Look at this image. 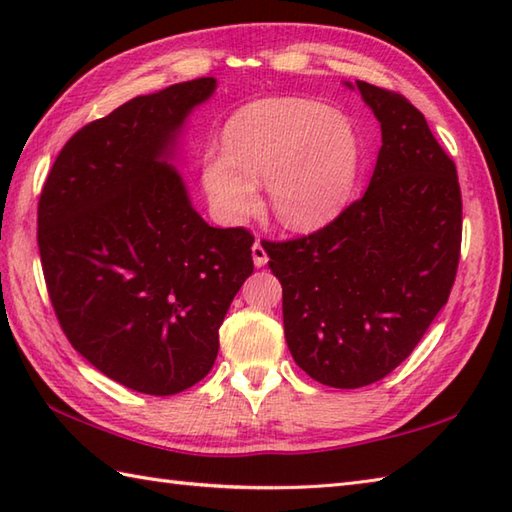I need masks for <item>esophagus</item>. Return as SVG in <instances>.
Here are the masks:
<instances>
[{
	"label": "esophagus",
	"instance_id": "obj_1",
	"mask_svg": "<svg viewBox=\"0 0 512 512\" xmlns=\"http://www.w3.org/2000/svg\"><path fill=\"white\" fill-rule=\"evenodd\" d=\"M253 262H255L257 268H262V266L268 264V253H266V248L262 246L259 239H255V244H253Z\"/></svg>",
	"mask_w": 512,
	"mask_h": 512
}]
</instances>
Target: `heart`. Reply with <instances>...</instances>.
I'll return each mask as SVG.
<instances>
[{"label": "heart", "mask_w": 512, "mask_h": 512, "mask_svg": "<svg viewBox=\"0 0 512 512\" xmlns=\"http://www.w3.org/2000/svg\"><path fill=\"white\" fill-rule=\"evenodd\" d=\"M363 143L350 118L303 99H268L237 110L224 147L209 145L200 180L217 220L239 224L257 209L266 182L277 220L295 228L330 222L350 202Z\"/></svg>", "instance_id": "obj_1"}]
</instances>
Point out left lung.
<instances>
[{
  "label": "left lung",
  "instance_id": "obj_1",
  "mask_svg": "<svg viewBox=\"0 0 512 512\" xmlns=\"http://www.w3.org/2000/svg\"><path fill=\"white\" fill-rule=\"evenodd\" d=\"M356 88L383 132L365 195L319 231L262 242L292 358L339 389L372 385L413 352L449 299L462 244L458 171L422 112L372 83Z\"/></svg>",
  "mask_w": 512,
  "mask_h": 512
}]
</instances>
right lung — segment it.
Listing matches in <instances>:
<instances>
[{
    "instance_id": "add662e5",
    "label": "right lung",
    "mask_w": 512,
    "mask_h": 512,
    "mask_svg": "<svg viewBox=\"0 0 512 512\" xmlns=\"http://www.w3.org/2000/svg\"><path fill=\"white\" fill-rule=\"evenodd\" d=\"M213 76L136 96L79 129L54 160L37 242L61 330L107 378L149 396L198 383L253 273L255 237L213 228L169 158Z\"/></svg>"
}]
</instances>
